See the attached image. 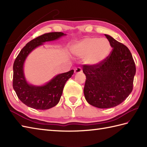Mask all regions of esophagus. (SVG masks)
Segmentation results:
<instances>
[{"instance_id": "esophagus-1", "label": "esophagus", "mask_w": 147, "mask_h": 147, "mask_svg": "<svg viewBox=\"0 0 147 147\" xmlns=\"http://www.w3.org/2000/svg\"><path fill=\"white\" fill-rule=\"evenodd\" d=\"M83 71H82V69L80 67H78L74 69V73L75 74H78V73H82Z\"/></svg>"}]
</instances>
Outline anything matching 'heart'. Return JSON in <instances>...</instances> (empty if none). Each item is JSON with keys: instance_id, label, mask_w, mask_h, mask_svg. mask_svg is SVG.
Listing matches in <instances>:
<instances>
[{"instance_id": "1", "label": "heart", "mask_w": 147, "mask_h": 147, "mask_svg": "<svg viewBox=\"0 0 147 147\" xmlns=\"http://www.w3.org/2000/svg\"><path fill=\"white\" fill-rule=\"evenodd\" d=\"M71 49L76 57H83L85 64L96 65L107 59L111 52V45L106 38L87 37L74 44Z\"/></svg>"}]
</instances>
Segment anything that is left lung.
I'll return each mask as SVG.
<instances>
[{
	"instance_id": "obj_1",
	"label": "left lung",
	"mask_w": 147,
	"mask_h": 147,
	"mask_svg": "<svg viewBox=\"0 0 147 147\" xmlns=\"http://www.w3.org/2000/svg\"><path fill=\"white\" fill-rule=\"evenodd\" d=\"M112 51L107 59L96 65H83L86 76L84 95L88 104L100 109L121 104L133 90L135 63L126 45L105 35Z\"/></svg>"
}]
</instances>
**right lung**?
<instances>
[{"mask_svg":"<svg viewBox=\"0 0 147 147\" xmlns=\"http://www.w3.org/2000/svg\"><path fill=\"white\" fill-rule=\"evenodd\" d=\"M65 35L62 32L43 34L31 40L22 49L13 65V88L18 98L28 107L46 110L57 105L62 95L65 83L73 74L74 70L59 74L44 85L35 86L27 82L24 73V63L26 57L37 47L44 42L57 40Z\"/></svg>","mask_w":147,"mask_h":147,"instance_id":"obj_1","label":"right lung"}]
</instances>
